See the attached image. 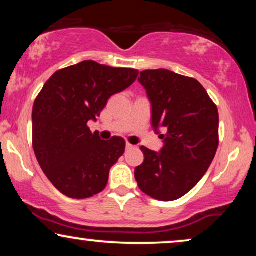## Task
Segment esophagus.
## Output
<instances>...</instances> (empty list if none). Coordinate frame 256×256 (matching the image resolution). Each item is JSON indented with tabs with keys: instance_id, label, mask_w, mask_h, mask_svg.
Here are the masks:
<instances>
[{
	"instance_id": "1",
	"label": "esophagus",
	"mask_w": 256,
	"mask_h": 256,
	"mask_svg": "<svg viewBox=\"0 0 256 256\" xmlns=\"http://www.w3.org/2000/svg\"><path fill=\"white\" fill-rule=\"evenodd\" d=\"M132 148H134V146L130 144V143H126V150H130Z\"/></svg>"
}]
</instances>
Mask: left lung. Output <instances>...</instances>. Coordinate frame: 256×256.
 I'll return each mask as SVG.
<instances>
[{
	"mask_svg": "<svg viewBox=\"0 0 256 256\" xmlns=\"http://www.w3.org/2000/svg\"><path fill=\"white\" fill-rule=\"evenodd\" d=\"M138 82L152 106V126L164 146H140L142 165L134 178L143 192L158 201H174L198 183L210 168L219 140L218 108L196 79L168 70H146Z\"/></svg>",
	"mask_w": 256,
	"mask_h": 256,
	"instance_id": "obj_1",
	"label": "left lung"
}]
</instances>
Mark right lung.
Instances as JSON below:
<instances>
[{"label":"right lung","instance_id":"add662e5","mask_svg":"<svg viewBox=\"0 0 256 256\" xmlns=\"http://www.w3.org/2000/svg\"><path fill=\"white\" fill-rule=\"evenodd\" d=\"M137 76V70L86 60L55 72L44 84L32 110V143L42 171L64 195L88 198L106 188L125 140H101L88 122H96L108 98Z\"/></svg>","mask_w":256,"mask_h":256}]
</instances>
